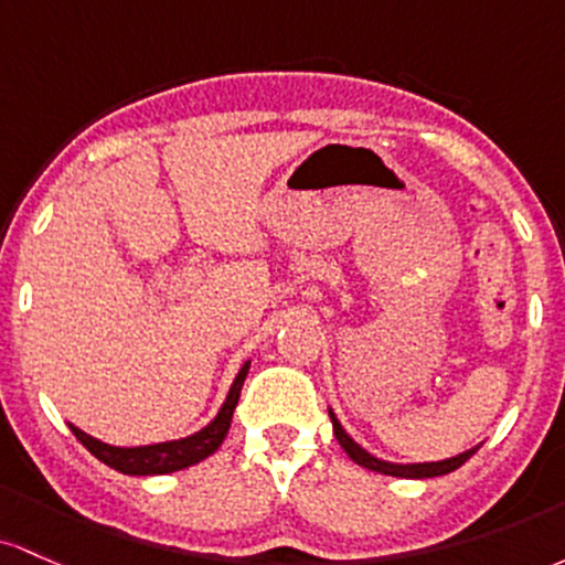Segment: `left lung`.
I'll return each mask as SVG.
<instances>
[{
  "label": "left lung",
  "mask_w": 565,
  "mask_h": 565,
  "mask_svg": "<svg viewBox=\"0 0 565 565\" xmlns=\"http://www.w3.org/2000/svg\"><path fill=\"white\" fill-rule=\"evenodd\" d=\"M331 422H333L335 440H339L341 448H344V451L350 454L352 461H358V465L365 467V470L382 472V475H395V478H437V475H448V472L459 470V467L465 465V461L470 459V456L480 448V446H475V448H470V451L454 456V459L427 461V465H390V461H382V459H376V456H371L367 451H363V448H360L358 443H354L352 437L344 433V427H341L339 419H335L333 411H331Z\"/></svg>",
  "instance_id": "8db88e82"
}]
</instances>
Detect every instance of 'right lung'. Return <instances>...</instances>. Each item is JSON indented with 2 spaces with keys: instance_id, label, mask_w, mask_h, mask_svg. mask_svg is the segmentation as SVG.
Returning a JSON list of instances; mask_svg holds the SVG:
<instances>
[{
  "instance_id": "obj_1",
  "label": "right lung",
  "mask_w": 565,
  "mask_h": 565,
  "mask_svg": "<svg viewBox=\"0 0 565 565\" xmlns=\"http://www.w3.org/2000/svg\"><path fill=\"white\" fill-rule=\"evenodd\" d=\"M250 363H245L239 367L237 379H234L230 395H226V403L221 405L218 416L207 424L205 429L192 437H183V440H173V443H157V446H141V448H117V446H106V443L95 440V437L85 435L82 429L72 427V433L82 446L90 451L95 459H100L104 465H109L111 470L122 472V475H168V472H179L183 467H192L198 461L207 459V456L218 451V446L224 443L226 433H230L232 424V414L234 405L239 401V392H243L245 376H248Z\"/></svg>"
}]
</instances>
